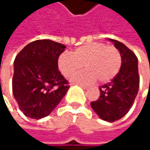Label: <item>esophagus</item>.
Segmentation results:
<instances>
[{
    "label": "esophagus",
    "mask_w": 150,
    "mask_h": 150,
    "mask_svg": "<svg viewBox=\"0 0 150 150\" xmlns=\"http://www.w3.org/2000/svg\"><path fill=\"white\" fill-rule=\"evenodd\" d=\"M80 87H81V88H82L83 89H86V88H88V86H86V85H80Z\"/></svg>",
    "instance_id": "1"
}]
</instances>
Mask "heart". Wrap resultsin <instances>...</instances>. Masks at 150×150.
Listing matches in <instances>:
<instances>
[{
    "label": "heart",
    "mask_w": 150,
    "mask_h": 150,
    "mask_svg": "<svg viewBox=\"0 0 150 150\" xmlns=\"http://www.w3.org/2000/svg\"><path fill=\"white\" fill-rule=\"evenodd\" d=\"M82 66L86 71L74 76L73 82L88 83L96 80L108 82L121 69V53L114 46L96 42L79 47L71 54L63 53L58 58L59 70L66 78L81 71Z\"/></svg>",
    "instance_id": "1"
}]
</instances>
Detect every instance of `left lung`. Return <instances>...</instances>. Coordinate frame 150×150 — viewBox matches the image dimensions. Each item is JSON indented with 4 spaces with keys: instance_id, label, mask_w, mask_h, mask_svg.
Here are the masks:
<instances>
[{
    "instance_id": "1",
    "label": "left lung",
    "mask_w": 150,
    "mask_h": 150,
    "mask_svg": "<svg viewBox=\"0 0 150 150\" xmlns=\"http://www.w3.org/2000/svg\"><path fill=\"white\" fill-rule=\"evenodd\" d=\"M119 50L122 67L117 75L108 83L100 87V97L90 105L97 115L113 122L123 117L131 108L139 89L138 59L123 43L108 39Z\"/></svg>"
}]
</instances>
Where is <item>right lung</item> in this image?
Returning <instances> with one entry per match:
<instances>
[{
    "instance_id": "add662e5",
    "label": "right lung",
    "mask_w": 150,
    "mask_h": 150,
    "mask_svg": "<svg viewBox=\"0 0 150 150\" xmlns=\"http://www.w3.org/2000/svg\"><path fill=\"white\" fill-rule=\"evenodd\" d=\"M65 48L51 40H37L16 55L13 94L26 116L36 120L47 116L68 92V81L58 70V58Z\"/></svg>"
}]
</instances>
